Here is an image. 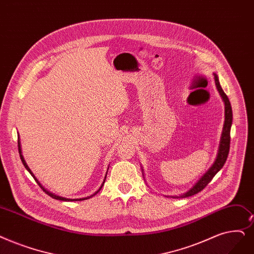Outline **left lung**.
<instances>
[{
  "label": "left lung",
  "mask_w": 254,
  "mask_h": 254,
  "mask_svg": "<svg viewBox=\"0 0 254 254\" xmlns=\"http://www.w3.org/2000/svg\"><path fill=\"white\" fill-rule=\"evenodd\" d=\"M214 78H215V83H216V87L217 89L221 95L222 100L224 102V106H225V119H224V125H223V129H222V134H221V138H220V143H219V148H218V153L215 162L213 163V165L209 169L201 176L200 180L198 181L192 188L186 192L185 194L181 195V196H174L176 198H185V197H189L192 195L197 194L198 192L202 191L206 185L213 180L214 176L220 171L223 167L224 163L226 162L228 152H229V144H230V127L231 125H233V110H231V106H230V102L228 100L227 95L224 93V91L222 90L221 86H220L219 83V79L216 73H214Z\"/></svg>",
  "instance_id": "left-lung-1"
}]
</instances>
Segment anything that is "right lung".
<instances>
[{
  "mask_svg": "<svg viewBox=\"0 0 254 254\" xmlns=\"http://www.w3.org/2000/svg\"><path fill=\"white\" fill-rule=\"evenodd\" d=\"M18 136V141H17V145H18V152H19V157H20V160H21V162H23V164H24V166H25V168L30 172V174L33 176V178H34V180L36 181V183L38 184V186L40 187V188L45 191L49 196H51L52 198H54V199H57V200H62V201H76V200H85V199H88V198H90V197H92V196H94L96 193H98L100 192V190L103 188V186H104V184H105V181H106V178H107V173H108V171H107V173H106V176H105V180H104V182H103V184H102V186L100 187V189H98L93 195H91V196H88V197H85V198H76V199H69V198H65V197H61V196H57V195H55V194H53V193H51V192H49L47 189H45L43 188V187L41 186V184L38 182V180L35 178V175L33 174V172L31 171V169L28 167V165H27V163H26V161H25V159H24V157H23V154H21V146H20V140H19V135H17ZM108 169H109V167H108Z\"/></svg>",
  "mask_w": 254,
  "mask_h": 254,
  "instance_id": "obj_1",
  "label": "right lung"
}]
</instances>
